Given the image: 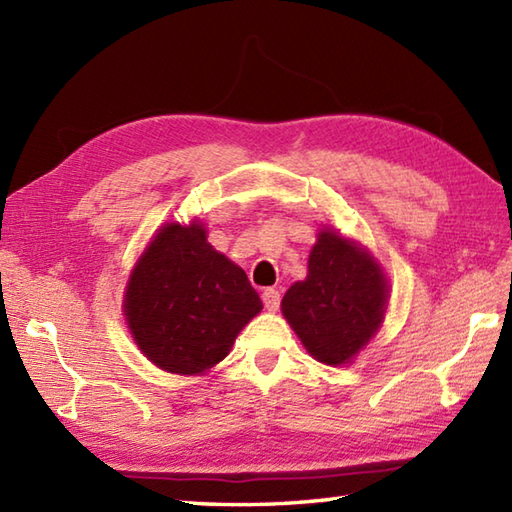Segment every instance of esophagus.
Instances as JSON below:
<instances>
[{"label": "esophagus", "mask_w": 512, "mask_h": 512, "mask_svg": "<svg viewBox=\"0 0 512 512\" xmlns=\"http://www.w3.org/2000/svg\"><path fill=\"white\" fill-rule=\"evenodd\" d=\"M262 299H264L266 310H270V312H275L279 308V303H281V295H279V290H275V288H266L262 292Z\"/></svg>", "instance_id": "esophagus-1"}]
</instances>
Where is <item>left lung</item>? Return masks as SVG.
<instances>
[{
	"mask_svg": "<svg viewBox=\"0 0 512 512\" xmlns=\"http://www.w3.org/2000/svg\"><path fill=\"white\" fill-rule=\"evenodd\" d=\"M389 286L365 248L330 228L317 235L308 277L288 288L281 312L312 358L345 365L363 350L385 319Z\"/></svg>",
	"mask_w": 512,
	"mask_h": 512,
	"instance_id": "1",
	"label": "left lung"
}]
</instances>
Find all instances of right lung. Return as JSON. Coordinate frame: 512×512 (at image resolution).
Returning <instances> with one entry per match:
<instances>
[{
  "label": "right lung",
  "instance_id": "1",
  "mask_svg": "<svg viewBox=\"0 0 512 512\" xmlns=\"http://www.w3.org/2000/svg\"><path fill=\"white\" fill-rule=\"evenodd\" d=\"M246 273L206 242L200 222L165 224L129 275L123 312L136 345L171 374L200 376L262 312Z\"/></svg>",
  "mask_w": 512,
  "mask_h": 512
}]
</instances>
